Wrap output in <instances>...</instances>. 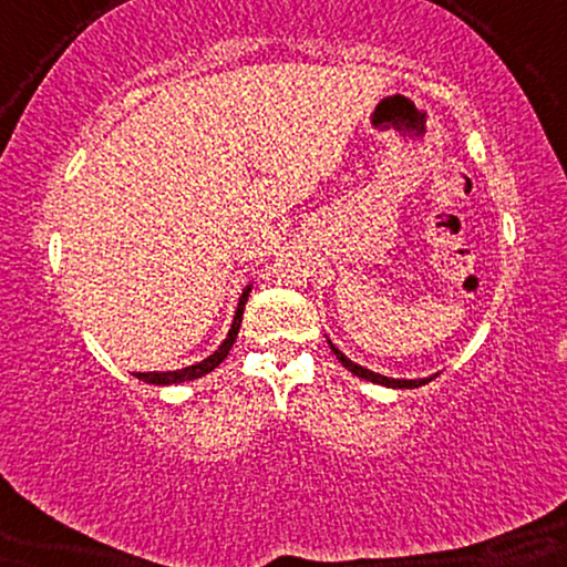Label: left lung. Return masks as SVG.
<instances>
[{
	"mask_svg": "<svg viewBox=\"0 0 567 567\" xmlns=\"http://www.w3.org/2000/svg\"><path fill=\"white\" fill-rule=\"evenodd\" d=\"M328 343H330V348H332V353H336V359H338L340 363H343V367H346L348 371H351V374L361 377V379H367V382L392 386V390H415V386H423V384H429L431 379H436V374H433V377H425V379H392V377L377 374V371H369V369L359 367V363H353L351 359H348V355H346L343 351H338V348L332 346V340H328Z\"/></svg>",
	"mask_w": 567,
	"mask_h": 567,
	"instance_id": "obj_1",
	"label": "left lung"
}]
</instances>
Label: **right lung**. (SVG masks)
<instances>
[{
    "label": "right lung",
    "instance_id": "add662e5",
    "mask_svg": "<svg viewBox=\"0 0 567 567\" xmlns=\"http://www.w3.org/2000/svg\"><path fill=\"white\" fill-rule=\"evenodd\" d=\"M250 291H252V286H247V289L243 291V297H239L235 320H231V328L227 332V338H224V343L216 348V351L208 355V359L193 363V367L177 369V371H138V374H134V377L142 379V382H146V384H181V382H190V379H198V377L208 374V371H214L224 359H227L229 351H231V346H235L239 324H243V312H245V305H247V297H250Z\"/></svg>",
    "mask_w": 567,
    "mask_h": 567
}]
</instances>
